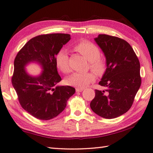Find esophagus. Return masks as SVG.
Segmentation results:
<instances>
[{"mask_svg":"<svg viewBox=\"0 0 153 153\" xmlns=\"http://www.w3.org/2000/svg\"><path fill=\"white\" fill-rule=\"evenodd\" d=\"M76 92H80V91H82L83 90H84V89L83 88H76Z\"/></svg>","mask_w":153,"mask_h":153,"instance_id":"esophagus-1","label":"esophagus"}]
</instances>
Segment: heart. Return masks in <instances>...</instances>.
Masks as SVG:
<instances>
[{
    "mask_svg": "<svg viewBox=\"0 0 153 153\" xmlns=\"http://www.w3.org/2000/svg\"><path fill=\"white\" fill-rule=\"evenodd\" d=\"M74 49L90 62V68L98 74H102L105 71V64L103 60L100 58V52L99 49L94 44L85 41L77 43L74 46ZM55 62L57 68L63 73L70 71L69 64V57L68 52L65 49H62L57 54ZM95 79V76L91 72L87 73H75L68 78L69 85L77 88H84L88 86Z\"/></svg>",
    "mask_w": 153,
    "mask_h": 153,
    "instance_id": "obj_1",
    "label": "heart"
}]
</instances>
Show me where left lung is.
<instances>
[{
  "instance_id": "8db88e82",
  "label": "left lung",
  "mask_w": 153,
  "mask_h": 153,
  "mask_svg": "<svg viewBox=\"0 0 153 153\" xmlns=\"http://www.w3.org/2000/svg\"><path fill=\"white\" fill-rule=\"evenodd\" d=\"M94 41L105 57L106 69L99 84L107 89L105 93L95 90L90 108L102 118H115L130 109L140 87V62L132 47L124 39L102 34Z\"/></svg>"
}]
</instances>
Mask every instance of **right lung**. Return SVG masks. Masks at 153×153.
<instances>
[{
    "label": "right lung",
    "instance_id": "1",
    "mask_svg": "<svg viewBox=\"0 0 153 153\" xmlns=\"http://www.w3.org/2000/svg\"><path fill=\"white\" fill-rule=\"evenodd\" d=\"M70 39V35L62 33L37 36L24 45L14 61L12 84L19 101L25 110L39 120H51L59 115L76 91L71 86L57 85L62 78L55 57ZM30 62L41 66L43 70L39 75L27 72L25 68Z\"/></svg>",
    "mask_w": 153,
    "mask_h": 153
}]
</instances>
